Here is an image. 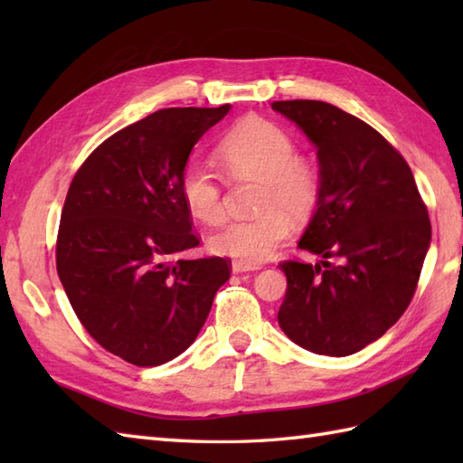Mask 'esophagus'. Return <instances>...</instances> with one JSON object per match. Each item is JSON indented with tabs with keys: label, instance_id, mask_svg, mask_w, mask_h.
I'll list each match as a JSON object with an SVG mask.
<instances>
[{
	"label": "esophagus",
	"instance_id": "1",
	"mask_svg": "<svg viewBox=\"0 0 463 463\" xmlns=\"http://www.w3.org/2000/svg\"><path fill=\"white\" fill-rule=\"evenodd\" d=\"M259 269H260L259 264H247V262H241V260H232V272L234 274L249 272V270H259Z\"/></svg>",
	"mask_w": 463,
	"mask_h": 463
}]
</instances>
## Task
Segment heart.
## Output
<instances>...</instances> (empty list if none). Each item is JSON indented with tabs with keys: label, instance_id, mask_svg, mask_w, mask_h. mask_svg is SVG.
<instances>
[{
	"label": "heart",
	"instance_id": "heart-1",
	"mask_svg": "<svg viewBox=\"0 0 463 463\" xmlns=\"http://www.w3.org/2000/svg\"><path fill=\"white\" fill-rule=\"evenodd\" d=\"M221 166L232 181L260 183L257 216L231 221L211 237V249L247 264L267 260L290 234V214L304 222L317 213L324 176L318 161L298 155L297 143L277 123L247 117L216 146ZM183 203L194 219L219 224L224 219L222 186L203 163L191 161L179 176Z\"/></svg>",
	"mask_w": 463,
	"mask_h": 463
}]
</instances>
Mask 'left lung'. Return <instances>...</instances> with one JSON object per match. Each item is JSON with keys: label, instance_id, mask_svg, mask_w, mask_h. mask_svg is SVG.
<instances>
[{"label": "left lung", "instance_id": "8db88e82", "mask_svg": "<svg viewBox=\"0 0 463 463\" xmlns=\"http://www.w3.org/2000/svg\"><path fill=\"white\" fill-rule=\"evenodd\" d=\"M317 145L322 199L298 247L318 264L284 260V334L326 356L378 340L410 307L431 241L428 206L406 159L358 117L330 103L274 101Z\"/></svg>", "mask_w": 463, "mask_h": 463}]
</instances>
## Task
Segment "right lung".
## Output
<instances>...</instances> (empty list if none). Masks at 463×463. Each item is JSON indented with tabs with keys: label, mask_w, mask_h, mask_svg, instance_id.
Segmentation results:
<instances>
[{
	"label": "right lung",
	"mask_w": 463,
	"mask_h": 463,
	"mask_svg": "<svg viewBox=\"0 0 463 463\" xmlns=\"http://www.w3.org/2000/svg\"><path fill=\"white\" fill-rule=\"evenodd\" d=\"M231 105L161 109L105 139L77 169L57 232V274L107 352L159 366L191 346L231 260H173L201 237L179 176L194 143Z\"/></svg>",
	"instance_id": "obj_1"
}]
</instances>
